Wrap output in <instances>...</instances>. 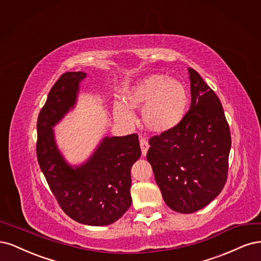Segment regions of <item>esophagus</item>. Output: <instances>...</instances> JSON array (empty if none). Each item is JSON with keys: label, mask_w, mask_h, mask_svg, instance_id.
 <instances>
[{"label": "esophagus", "mask_w": 261, "mask_h": 261, "mask_svg": "<svg viewBox=\"0 0 261 261\" xmlns=\"http://www.w3.org/2000/svg\"><path fill=\"white\" fill-rule=\"evenodd\" d=\"M140 145H141V149H142V155L145 156L148 148H149V144H148L147 140L144 139V138H141L140 139Z\"/></svg>", "instance_id": "34e87169"}]
</instances>
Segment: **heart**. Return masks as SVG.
I'll use <instances>...</instances> for the list:
<instances>
[{"label": "heart", "instance_id": "b5f03b06", "mask_svg": "<svg viewBox=\"0 0 261 261\" xmlns=\"http://www.w3.org/2000/svg\"><path fill=\"white\" fill-rule=\"evenodd\" d=\"M123 102L115 103L117 120L133 123L136 117L129 108H143L142 119L145 127L152 132L164 133L173 130L183 120L189 107V93L180 80L154 73L125 90Z\"/></svg>", "mask_w": 261, "mask_h": 261}]
</instances>
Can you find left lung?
<instances>
[{
	"label": "left lung",
	"mask_w": 261,
	"mask_h": 261,
	"mask_svg": "<svg viewBox=\"0 0 261 261\" xmlns=\"http://www.w3.org/2000/svg\"><path fill=\"white\" fill-rule=\"evenodd\" d=\"M189 73L190 109L178 127L149 139L146 156L165 203L181 214L195 213L220 194L231 148L219 97L196 70Z\"/></svg>",
	"instance_id": "left-lung-1"
}]
</instances>
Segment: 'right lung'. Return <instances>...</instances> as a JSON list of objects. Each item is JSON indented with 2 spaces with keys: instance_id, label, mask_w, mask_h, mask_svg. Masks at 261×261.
<instances>
[{
  "instance_id": "obj_1",
  "label": "right lung",
  "mask_w": 261,
  "mask_h": 261,
  "mask_svg": "<svg viewBox=\"0 0 261 261\" xmlns=\"http://www.w3.org/2000/svg\"><path fill=\"white\" fill-rule=\"evenodd\" d=\"M86 72H65L47 95L38 117L37 157L63 212L88 225H108L131 206V167L141 156L137 133L106 137L80 167H71L58 150L53 127L73 107Z\"/></svg>"
}]
</instances>
